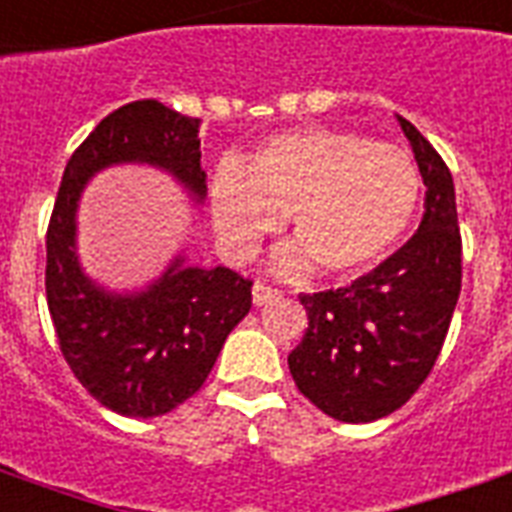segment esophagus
<instances>
[{
  "mask_svg": "<svg viewBox=\"0 0 512 512\" xmlns=\"http://www.w3.org/2000/svg\"><path fill=\"white\" fill-rule=\"evenodd\" d=\"M279 295H282V290L274 285H268L263 279H257L255 287H252V301H255L257 306H263L266 301H271V298H279Z\"/></svg>",
  "mask_w": 512,
  "mask_h": 512,
  "instance_id": "obj_1",
  "label": "esophagus"
}]
</instances>
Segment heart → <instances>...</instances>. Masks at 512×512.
<instances>
[{
  "label": "heart",
  "mask_w": 512,
  "mask_h": 512,
  "mask_svg": "<svg viewBox=\"0 0 512 512\" xmlns=\"http://www.w3.org/2000/svg\"><path fill=\"white\" fill-rule=\"evenodd\" d=\"M420 189L418 165L399 146L304 127L263 140L238 168L222 165L211 181V217L222 244L246 257L290 214L295 244L279 255L285 274L312 260L325 276H355L410 230Z\"/></svg>",
  "instance_id": "obj_1"
}]
</instances>
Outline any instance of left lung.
<instances>
[{"mask_svg": "<svg viewBox=\"0 0 512 512\" xmlns=\"http://www.w3.org/2000/svg\"><path fill=\"white\" fill-rule=\"evenodd\" d=\"M426 184L418 233L352 285L301 293L304 339L290 355L298 391L344 423H372L412 399L448 336L461 293L456 189L437 149L407 119Z\"/></svg>", "mask_w": 512, "mask_h": 512, "instance_id": "1", "label": "left lung"}]
</instances>
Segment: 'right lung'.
<instances>
[{"label": "right lung", "mask_w": 512, "mask_h": 512, "mask_svg": "<svg viewBox=\"0 0 512 512\" xmlns=\"http://www.w3.org/2000/svg\"><path fill=\"white\" fill-rule=\"evenodd\" d=\"M198 127L157 100L108 113L67 162L45 233V298L59 350L83 388L127 418H157L200 391L227 333L252 309V279L176 260L146 293H102L78 268L75 206L86 179L113 162L160 165L203 198Z\"/></svg>", "instance_id": "1"}]
</instances>
